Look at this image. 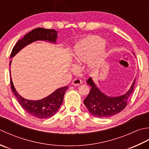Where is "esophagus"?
Instances as JSON below:
<instances>
[{
	"label": "esophagus",
	"instance_id": "esophagus-1",
	"mask_svg": "<svg viewBox=\"0 0 149 149\" xmlns=\"http://www.w3.org/2000/svg\"><path fill=\"white\" fill-rule=\"evenodd\" d=\"M81 83H82V81H81L80 79H78V78H75L72 81V84L75 86H79V85L81 84Z\"/></svg>",
	"mask_w": 149,
	"mask_h": 149
}]
</instances>
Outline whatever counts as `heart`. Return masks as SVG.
Segmentation results:
<instances>
[{"label": "heart", "instance_id": "b5f03b06", "mask_svg": "<svg viewBox=\"0 0 149 149\" xmlns=\"http://www.w3.org/2000/svg\"><path fill=\"white\" fill-rule=\"evenodd\" d=\"M105 42L98 36H90L78 42L73 47L72 56L74 61L89 60V65L95 66L100 57L105 54Z\"/></svg>", "mask_w": 149, "mask_h": 149}]
</instances>
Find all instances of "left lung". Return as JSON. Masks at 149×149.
Masks as SVG:
<instances>
[{
    "mask_svg": "<svg viewBox=\"0 0 149 149\" xmlns=\"http://www.w3.org/2000/svg\"><path fill=\"white\" fill-rule=\"evenodd\" d=\"M87 84L91 87V89L84 100V104L94 116L102 118L114 116L125 108L127 100L134 90L135 80L128 91L119 96H109L105 95L97 87L91 77L87 80Z\"/></svg>",
    "mask_w": 149,
    "mask_h": 149,
    "instance_id": "left-lung-1",
    "label": "left lung"
}]
</instances>
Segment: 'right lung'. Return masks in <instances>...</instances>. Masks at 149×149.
Segmentation results:
<instances>
[{
    "label": "right lung",
    "mask_w": 149,
    "mask_h": 149,
    "mask_svg": "<svg viewBox=\"0 0 149 149\" xmlns=\"http://www.w3.org/2000/svg\"><path fill=\"white\" fill-rule=\"evenodd\" d=\"M57 33V31L54 29H48L42 28H38L32 30L17 42L11 51V58L24 47L35 41L44 40L56 44L58 37ZM11 63V61L10 63V65ZM10 72L11 74L10 70ZM10 84L12 91L13 92L22 107L29 114L40 119L49 118L54 116L57 113L62 104L66 90L68 89V86L58 88L50 95L43 99L29 100L24 98L17 93L12 81L11 77H10Z\"/></svg>",
    "instance_id": "1"
}]
</instances>
